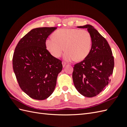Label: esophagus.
<instances>
[{
  "mask_svg": "<svg viewBox=\"0 0 127 127\" xmlns=\"http://www.w3.org/2000/svg\"><path fill=\"white\" fill-rule=\"evenodd\" d=\"M62 64H63V67H64L66 65V63L64 62V61H63Z\"/></svg>",
  "mask_w": 127,
  "mask_h": 127,
  "instance_id": "34e87169",
  "label": "esophagus"
}]
</instances>
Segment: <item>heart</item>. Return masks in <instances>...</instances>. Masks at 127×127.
I'll return each mask as SVG.
<instances>
[{"label": "heart", "mask_w": 127, "mask_h": 127, "mask_svg": "<svg viewBox=\"0 0 127 127\" xmlns=\"http://www.w3.org/2000/svg\"><path fill=\"white\" fill-rule=\"evenodd\" d=\"M45 40V46L50 54L59 58L65 49L64 59L68 61H82L88 56L92 45V37L85 30L61 29ZM65 48H64V47Z\"/></svg>", "instance_id": "obj_1"}]
</instances>
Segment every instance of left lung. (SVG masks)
<instances>
[{
	"instance_id": "8db88e82",
	"label": "left lung",
	"mask_w": 127,
	"mask_h": 127,
	"mask_svg": "<svg viewBox=\"0 0 127 127\" xmlns=\"http://www.w3.org/2000/svg\"><path fill=\"white\" fill-rule=\"evenodd\" d=\"M87 29L92 37L91 50L81 62L74 65L72 79L76 90L87 97H92L104 90L113 74L114 57L106 39L91 25L77 26Z\"/></svg>"
}]
</instances>
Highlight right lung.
Listing matches in <instances>:
<instances>
[{
	"mask_svg": "<svg viewBox=\"0 0 127 127\" xmlns=\"http://www.w3.org/2000/svg\"><path fill=\"white\" fill-rule=\"evenodd\" d=\"M57 29L32 30L18 42L13 57V67L19 86L30 97L43 100L55 90L61 61L47 49L45 40Z\"/></svg>",
	"mask_w": 127,
	"mask_h": 127,
	"instance_id": "obj_1",
	"label": "right lung"
}]
</instances>
